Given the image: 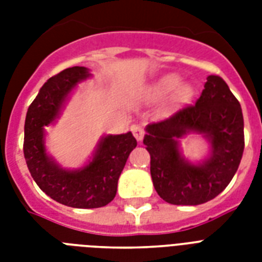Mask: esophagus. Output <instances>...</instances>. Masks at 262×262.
Wrapping results in <instances>:
<instances>
[{"label":"esophagus","mask_w":262,"mask_h":262,"mask_svg":"<svg viewBox=\"0 0 262 262\" xmlns=\"http://www.w3.org/2000/svg\"><path fill=\"white\" fill-rule=\"evenodd\" d=\"M132 133H133V136H135L137 141H141V140H143L144 130L143 127L139 126V125H133V126H132Z\"/></svg>","instance_id":"34e87169"}]
</instances>
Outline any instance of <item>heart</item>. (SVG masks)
Masks as SVG:
<instances>
[{"label": "heart", "mask_w": 262, "mask_h": 262, "mask_svg": "<svg viewBox=\"0 0 262 262\" xmlns=\"http://www.w3.org/2000/svg\"><path fill=\"white\" fill-rule=\"evenodd\" d=\"M171 91H174L171 102H177L179 99H182L183 96H186L189 88L183 84H179V77L177 75H167L152 84L147 92V98L149 100H159L167 94H170Z\"/></svg>", "instance_id": "obj_1"}]
</instances>
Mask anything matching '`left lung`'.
I'll use <instances>...</instances> for the list:
<instances>
[{
  "mask_svg": "<svg viewBox=\"0 0 262 262\" xmlns=\"http://www.w3.org/2000/svg\"><path fill=\"white\" fill-rule=\"evenodd\" d=\"M144 144L151 155V177L158 194L174 205H199L215 199L231 182L245 148L244 115L238 99L219 76H208L203 94L167 119L149 123ZM203 134L211 145L199 165L185 160L179 140Z\"/></svg>",
  "mask_w": 262,
  "mask_h": 262,
  "instance_id": "obj_1",
  "label": "left lung"
}]
</instances>
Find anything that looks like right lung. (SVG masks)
<instances>
[{
    "instance_id": "1",
    "label": "right lung",
    "mask_w": 262,
    "mask_h": 262,
    "mask_svg": "<svg viewBox=\"0 0 262 262\" xmlns=\"http://www.w3.org/2000/svg\"><path fill=\"white\" fill-rule=\"evenodd\" d=\"M90 76L87 68L73 67L43 84L27 111L23 145L27 167L36 185L57 203L81 209L104 207L114 200L119 175L137 145L130 132L104 136L90 163L79 170H65L47 155L45 126L58 117L69 94Z\"/></svg>"
}]
</instances>
